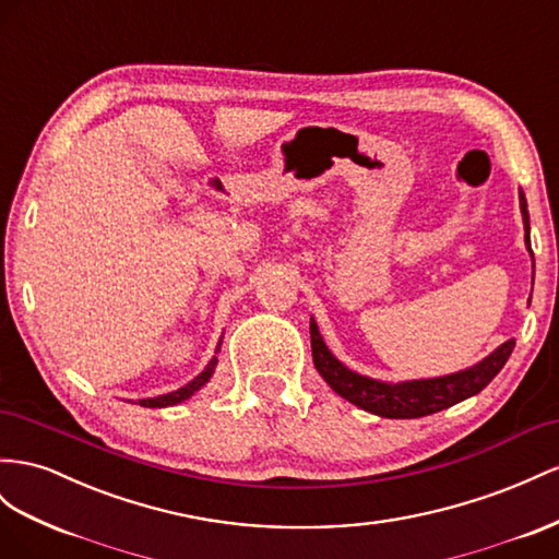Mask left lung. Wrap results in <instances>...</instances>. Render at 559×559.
<instances>
[{
	"label": "left lung",
	"instance_id": "8db88e82",
	"mask_svg": "<svg viewBox=\"0 0 559 559\" xmlns=\"http://www.w3.org/2000/svg\"><path fill=\"white\" fill-rule=\"evenodd\" d=\"M520 211L524 223V245L532 253L530 239V211H526V198L520 190ZM534 259V253H532ZM310 343H312V361L329 388L343 400L353 402L359 409L376 414L381 418H420L435 412H442L447 406H454L467 397L485 390L493 376L503 369L515 338L501 343L491 355H487L477 365L461 369L456 373L435 376V379H416V381H376L369 376H361L343 365L336 355L326 348V343L317 329V322L310 317Z\"/></svg>",
	"mask_w": 559,
	"mask_h": 559
}]
</instances>
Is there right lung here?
<instances>
[{"label": "right lung", "mask_w": 559, "mask_h": 559, "mask_svg": "<svg viewBox=\"0 0 559 559\" xmlns=\"http://www.w3.org/2000/svg\"><path fill=\"white\" fill-rule=\"evenodd\" d=\"M221 343H223V338H221V341H218V345H216V353L221 350ZM216 365H218V357L214 355V357L209 359V365L204 367V371H202L200 376H194V379H192L190 383H186L183 388H178V390H174V392H167V395H157V397L139 400L135 404L147 406V409H164V406H174V404L186 402V400H188V397H192L194 392H198L202 385H206V383H209V379H211V376H214V371H216Z\"/></svg>", "instance_id": "right-lung-1"}]
</instances>
